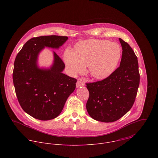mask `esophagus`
I'll return each mask as SVG.
<instances>
[{
	"instance_id": "obj_1",
	"label": "esophagus",
	"mask_w": 158,
	"mask_h": 158,
	"mask_svg": "<svg viewBox=\"0 0 158 158\" xmlns=\"http://www.w3.org/2000/svg\"><path fill=\"white\" fill-rule=\"evenodd\" d=\"M76 85H77V88H78V87H80V86H84V85H85V82H84V81H83L82 79H79V80L77 81Z\"/></svg>"
}]
</instances>
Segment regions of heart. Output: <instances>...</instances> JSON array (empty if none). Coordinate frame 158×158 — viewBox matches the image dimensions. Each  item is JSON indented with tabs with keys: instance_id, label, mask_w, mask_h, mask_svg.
<instances>
[{
	"instance_id": "1",
	"label": "heart",
	"mask_w": 158,
	"mask_h": 158,
	"mask_svg": "<svg viewBox=\"0 0 158 158\" xmlns=\"http://www.w3.org/2000/svg\"><path fill=\"white\" fill-rule=\"evenodd\" d=\"M75 52L67 49L64 61L70 74L83 72L89 67L92 77L103 80L109 77L117 67L122 55L119 45L107 40H89L78 43Z\"/></svg>"
}]
</instances>
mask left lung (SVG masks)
<instances>
[{"label":"left lung","instance_id":"8db88e82","mask_svg":"<svg viewBox=\"0 0 158 158\" xmlns=\"http://www.w3.org/2000/svg\"><path fill=\"white\" fill-rule=\"evenodd\" d=\"M122 47L120 66L102 81L87 83L89 92L86 109L97 121L113 122L132 108L140 83L137 58L127 43L119 38Z\"/></svg>","mask_w":158,"mask_h":158}]
</instances>
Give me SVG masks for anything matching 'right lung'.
Returning <instances> with one entry per match:
<instances>
[{
    "label": "right lung",
    "instance_id": "obj_1",
    "mask_svg": "<svg viewBox=\"0 0 158 158\" xmlns=\"http://www.w3.org/2000/svg\"><path fill=\"white\" fill-rule=\"evenodd\" d=\"M68 39L56 35L31 38L16 57L13 72L16 94L23 110L36 119L48 120L58 117L75 89L77 79L62 73L65 64L55 52L51 68L37 66L38 54L45 47L58 48Z\"/></svg>",
    "mask_w": 158,
    "mask_h": 158
}]
</instances>
